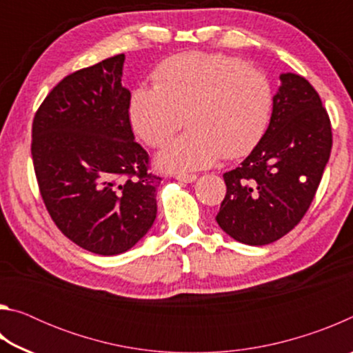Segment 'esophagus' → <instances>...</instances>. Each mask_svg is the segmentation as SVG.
Instances as JSON below:
<instances>
[{
	"mask_svg": "<svg viewBox=\"0 0 353 353\" xmlns=\"http://www.w3.org/2000/svg\"><path fill=\"white\" fill-rule=\"evenodd\" d=\"M174 179H177L179 182L191 183V182L196 181V174H187V172H177V174H174Z\"/></svg>",
	"mask_w": 353,
	"mask_h": 353,
	"instance_id": "1",
	"label": "esophagus"
}]
</instances>
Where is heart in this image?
Listing matches in <instances>:
<instances>
[{"label": "heart", "mask_w": 353, "mask_h": 353, "mask_svg": "<svg viewBox=\"0 0 353 353\" xmlns=\"http://www.w3.org/2000/svg\"><path fill=\"white\" fill-rule=\"evenodd\" d=\"M154 85L130 93L128 115L137 137L162 148L183 124L188 130L159 155L166 170L191 171L213 165L223 155L248 154L270 123L274 90L261 70L241 59L183 52L155 68Z\"/></svg>", "instance_id": "heart-1"}]
</instances>
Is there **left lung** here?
<instances>
[{"mask_svg": "<svg viewBox=\"0 0 353 353\" xmlns=\"http://www.w3.org/2000/svg\"><path fill=\"white\" fill-rule=\"evenodd\" d=\"M270 126L238 168L224 172L216 223L234 240L263 246L301 223L332 151V124L319 93L302 76H280Z\"/></svg>", "mask_w": 353, "mask_h": 353, "instance_id": "8db88e82", "label": "left lung"}]
</instances>
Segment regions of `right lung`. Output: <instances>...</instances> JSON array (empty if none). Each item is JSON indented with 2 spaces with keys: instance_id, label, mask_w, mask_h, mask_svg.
<instances>
[{
  "instance_id": "obj_1",
  "label": "right lung",
  "mask_w": 353,
  "mask_h": 353,
  "mask_svg": "<svg viewBox=\"0 0 353 353\" xmlns=\"http://www.w3.org/2000/svg\"><path fill=\"white\" fill-rule=\"evenodd\" d=\"M124 54L77 70L46 94L32 121L40 196L57 229L99 255L126 252L157 216L162 176L134 140Z\"/></svg>"
}]
</instances>
